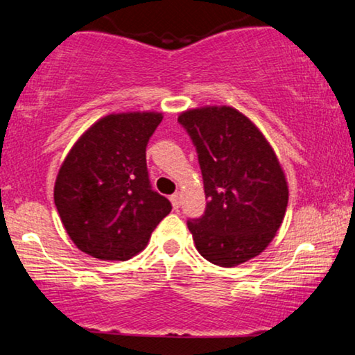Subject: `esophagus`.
Returning <instances> with one entry per match:
<instances>
[{
	"label": "esophagus",
	"mask_w": 355,
	"mask_h": 355,
	"mask_svg": "<svg viewBox=\"0 0 355 355\" xmlns=\"http://www.w3.org/2000/svg\"><path fill=\"white\" fill-rule=\"evenodd\" d=\"M169 200H171V203H173V207H174V208H179V207H181V200H182V192H176V193H173V196H171V198H169Z\"/></svg>",
	"instance_id": "1"
}]
</instances>
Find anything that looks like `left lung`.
Returning a JSON list of instances; mask_svg holds the SVG:
<instances>
[{"label":"left lung","instance_id":"8db88e82","mask_svg":"<svg viewBox=\"0 0 355 355\" xmlns=\"http://www.w3.org/2000/svg\"><path fill=\"white\" fill-rule=\"evenodd\" d=\"M198 153L207 208L187 221L203 259L237 266L263 252L279 230L289 189L261 130L232 106H200L178 118Z\"/></svg>","mask_w":355,"mask_h":355}]
</instances>
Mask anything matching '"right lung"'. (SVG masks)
<instances>
[{
	"instance_id": "right-lung-1",
	"label": "right lung",
	"mask_w": 355,
	"mask_h": 355,
	"mask_svg": "<svg viewBox=\"0 0 355 355\" xmlns=\"http://www.w3.org/2000/svg\"><path fill=\"white\" fill-rule=\"evenodd\" d=\"M163 113H111L77 139L58 171L55 205L76 247L100 260L125 261L142 252L171 211L152 191L148 139Z\"/></svg>"
}]
</instances>
